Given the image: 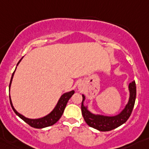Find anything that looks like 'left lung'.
I'll list each match as a JSON object with an SVG mask.
<instances>
[{
  "instance_id": "obj_1",
  "label": "left lung",
  "mask_w": 149,
  "mask_h": 149,
  "mask_svg": "<svg viewBox=\"0 0 149 149\" xmlns=\"http://www.w3.org/2000/svg\"><path fill=\"white\" fill-rule=\"evenodd\" d=\"M128 87L129 91H130V98H129L128 103L120 113L115 116L95 115L90 113L87 110L86 107L84 105L85 96L82 95L83 101L81 103V111H82V115L84 120L88 125L95 129H97L100 131H109L119 127L122 124L126 122L132 113L134 104H135V100H136V89L135 81H132L131 84H129Z\"/></svg>"
}]
</instances>
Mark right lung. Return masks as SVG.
<instances>
[{
	"instance_id": "1",
	"label": "right lung",
	"mask_w": 149,
	"mask_h": 149,
	"mask_svg": "<svg viewBox=\"0 0 149 149\" xmlns=\"http://www.w3.org/2000/svg\"><path fill=\"white\" fill-rule=\"evenodd\" d=\"M22 59L19 60V62H18V64H17V65H18V63H20ZM15 71H14V72L13 73V75H12L11 81H10V85H11V82H12V80H13V75H14V73H15ZM74 93V91L72 90L71 91V92H69V93H65V94H63V95L60 97V100H59L58 101V103H57L56 106L55 107V108L54 109L53 111L51 112V113H49L48 115L46 116L41 118V119H28V118H26V117H24V116L21 115L20 113H18V112L15 110V108L13 107V104H12V101H11V98H10V104H11V107H12V108H13V111L15 112V114H16L18 116L20 117L22 120L24 121L26 123L28 124L29 125L31 126V127H35V128H43V127H48V126L53 125H54V124L60 119V117L62 116V115H63V111H64V110H65V106H66L67 103H68V100H69V98L73 95Z\"/></svg>"
}]
</instances>
